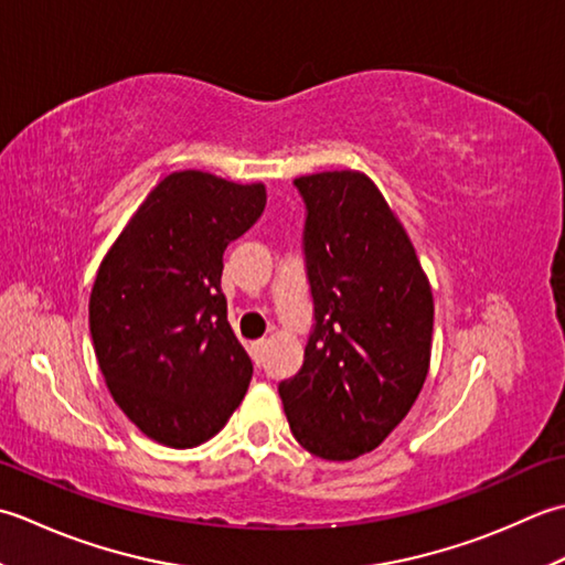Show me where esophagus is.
<instances>
[{"instance_id": "1", "label": "esophagus", "mask_w": 565, "mask_h": 565, "mask_svg": "<svg viewBox=\"0 0 565 565\" xmlns=\"http://www.w3.org/2000/svg\"><path fill=\"white\" fill-rule=\"evenodd\" d=\"M263 353H266V341H256V343H250V355H253V361L260 363V361H263Z\"/></svg>"}]
</instances>
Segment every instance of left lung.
<instances>
[{
	"instance_id": "obj_1",
	"label": "left lung",
	"mask_w": 565,
	"mask_h": 565,
	"mask_svg": "<svg viewBox=\"0 0 565 565\" xmlns=\"http://www.w3.org/2000/svg\"><path fill=\"white\" fill-rule=\"evenodd\" d=\"M315 327L280 383L295 439L327 460L373 451L407 417L429 373L434 297L417 253L371 178L295 180Z\"/></svg>"
}]
</instances>
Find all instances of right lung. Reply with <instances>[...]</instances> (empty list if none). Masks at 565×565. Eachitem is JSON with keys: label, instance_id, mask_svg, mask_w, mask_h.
<instances>
[{"label": "right lung", "instance_id": "1", "mask_svg": "<svg viewBox=\"0 0 565 565\" xmlns=\"http://www.w3.org/2000/svg\"><path fill=\"white\" fill-rule=\"evenodd\" d=\"M266 210V188L170 172L102 260L89 333L114 402L153 441L190 448L224 427L253 363L226 319V246Z\"/></svg>", "mask_w": 565, "mask_h": 565}]
</instances>
